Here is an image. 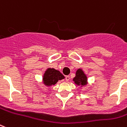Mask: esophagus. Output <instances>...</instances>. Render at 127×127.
I'll return each instance as SVG.
<instances>
[{
    "mask_svg": "<svg viewBox=\"0 0 127 127\" xmlns=\"http://www.w3.org/2000/svg\"><path fill=\"white\" fill-rule=\"evenodd\" d=\"M69 79H70L69 76H66V77H65V81H67H67H69Z\"/></svg>",
    "mask_w": 127,
    "mask_h": 127,
    "instance_id": "esophagus-1",
    "label": "esophagus"
}]
</instances>
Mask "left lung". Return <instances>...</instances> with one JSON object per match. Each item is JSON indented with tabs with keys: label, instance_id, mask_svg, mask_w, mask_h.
Here are the masks:
<instances>
[{
	"label": "left lung",
	"instance_id": "left-lung-1",
	"mask_svg": "<svg viewBox=\"0 0 127 127\" xmlns=\"http://www.w3.org/2000/svg\"><path fill=\"white\" fill-rule=\"evenodd\" d=\"M73 81L75 82L76 85H81V86H84V85H87V76L85 75L83 70L81 69L77 71L76 72V76L75 77H74Z\"/></svg>",
	"mask_w": 127,
	"mask_h": 127
}]
</instances>
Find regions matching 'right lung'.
I'll return each instance as SVG.
<instances>
[{
  "instance_id": "right-lung-1",
  "label": "right lung",
  "mask_w": 127,
  "mask_h": 127,
  "mask_svg": "<svg viewBox=\"0 0 127 127\" xmlns=\"http://www.w3.org/2000/svg\"><path fill=\"white\" fill-rule=\"evenodd\" d=\"M65 79V77L60 72L54 68H48L43 77V82L46 86L54 85L58 81Z\"/></svg>"
}]
</instances>
